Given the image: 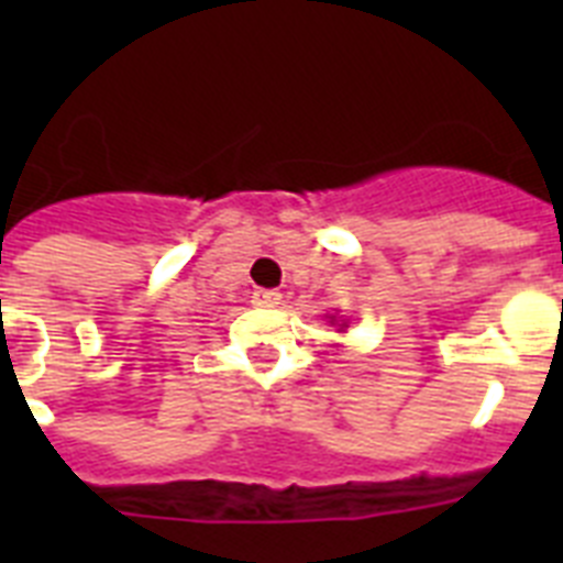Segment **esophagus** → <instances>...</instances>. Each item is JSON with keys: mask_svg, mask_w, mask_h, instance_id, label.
I'll return each instance as SVG.
<instances>
[{"mask_svg": "<svg viewBox=\"0 0 563 563\" xmlns=\"http://www.w3.org/2000/svg\"><path fill=\"white\" fill-rule=\"evenodd\" d=\"M253 305L256 307H276L282 301V292L276 290H253Z\"/></svg>", "mask_w": 563, "mask_h": 563, "instance_id": "1", "label": "esophagus"}]
</instances>
